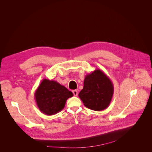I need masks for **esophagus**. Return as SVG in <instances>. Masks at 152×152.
Returning a JSON list of instances; mask_svg holds the SVG:
<instances>
[{
  "instance_id": "1",
  "label": "esophagus",
  "mask_w": 152,
  "mask_h": 152,
  "mask_svg": "<svg viewBox=\"0 0 152 152\" xmlns=\"http://www.w3.org/2000/svg\"><path fill=\"white\" fill-rule=\"evenodd\" d=\"M72 93H73V95H74L75 96H77L78 95V91L77 90H73Z\"/></svg>"
}]
</instances>
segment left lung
Instances as JSON below:
<instances>
[{"label": "left lung", "instance_id": "obj_1", "mask_svg": "<svg viewBox=\"0 0 152 152\" xmlns=\"http://www.w3.org/2000/svg\"><path fill=\"white\" fill-rule=\"evenodd\" d=\"M113 91V85L110 78L97 69L86 76L83 89L79 96L86 107L94 111H102L109 106Z\"/></svg>", "mask_w": 152, "mask_h": 152}]
</instances>
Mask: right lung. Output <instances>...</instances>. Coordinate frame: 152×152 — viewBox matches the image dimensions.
I'll return each mask as SVG.
<instances>
[{
  "instance_id": "add662e5",
  "label": "right lung",
  "mask_w": 152,
  "mask_h": 152,
  "mask_svg": "<svg viewBox=\"0 0 152 152\" xmlns=\"http://www.w3.org/2000/svg\"><path fill=\"white\" fill-rule=\"evenodd\" d=\"M73 95L55 80L43 79L35 93L37 105L41 112L53 115L61 111L66 100Z\"/></svg>"
}]
</instances>
